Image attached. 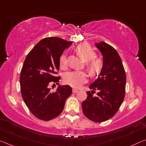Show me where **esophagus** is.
Here are the masks:
<instances>
[{
	"mask_svg": "<svg viewBox=\"0 0 146 146\" xmlns=\"http://www.w3.org/2000/svg\"><path fill=\"white\" fill-rule=\"evenodd\" d=\"M72 92H73V93L75 94V93H77V92H78V90L77 89H75V88H73L72 90Z\"/></svg>",
	"mask_w": 146,
	"mask_h": 146,
	"instance_id": "1",
	"label": "esophagus"
}]
</instances>
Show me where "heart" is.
Masks as SVG:
<instances>
[{"instance_id":"b5f03b06","label":"heart","mask_w":146,"mask_h":146,"mask_svg":"<svg viewBox=\"0 0 146 146\" xmlns=\"http://www.w3.org/2000/svg\"><path fill=\"white\" fill-rule=\"evenodd\" d=\"M76 50L82 59L86 63L87 68L92 75L100 72L103 67V62L99 58L94 59L95 52L92 48L86 43H81L77 46ZM60 66L63 69L67 68V58L62 54L60 58ZM65 82L74 88L80 87L87 80V75L82 71H73L67 73L64 76Z\"/></svg>"}]
</instances>
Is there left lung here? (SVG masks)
Returning a JSON list of instances; mask_svg holds the SVG:
<instances>
[{
	"instance_id": "8db88e82",
	"label": "left lung",
	"mask_w": 146,
	"mask_h": 146,
	"mask_svg": "<svg viewBox=\"0 0 146 146\" xmlns=\"http://www.w3.org/2000/svg\"><path fill=\"white\" fill-rule=\"evenodd\" d=\"M103 56V67L98 78L89 86L92 92L82 103L84 115L94 122H103L116 114L125 93L126 75L116 50L104 41L95 43ZM94 90L98 92L93 94Z\"/></svg>"
}]
</instances>
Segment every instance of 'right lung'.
<instances>
[{"label":"right lung","instance_id":"obj_1","mask_svg":"<svg viewBox=\"0 0 146 146\" xmlns=\"http://www.w3.org/2000/svg\"><path fill=\"white\" fill-rule=\"evenodd\" d=\"M72 43L56 37L45 38L26 57L21 72V92L27 107L38 119L48 121L57 117L72 94L71 87L60 84V78L55 76L60 69L61 55ZM52 82L59 84L54 92L49 88Z\"/></svg>","mask_w":146,"mask_h":146}]
</instances>
